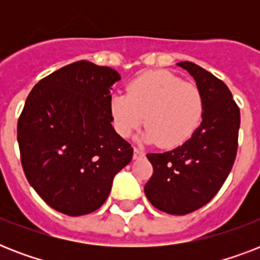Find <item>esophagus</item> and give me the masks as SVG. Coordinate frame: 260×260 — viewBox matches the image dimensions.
Listing matches in <instances>:
<instances>
[{
  "mask_svg": "<svg viewBox=\"0 0 260 260\" xmlns=\"http://www.w3.org/2000/svg\"><path fill=\"white\" fill-rule=\"evenodd\" d=\"M144 156V152L142 150H139L138 147H134V158L135 159H139V158H143Z\"/></svg>",
  "mask_w": 260,
  "mask_h": 260,
  "instance_id": "34e87169",
  "label": "esophagus"
}]
</instances>
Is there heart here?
Wrapping results in <instances>:
<instances>
[{
    "label": "heart",
    "instance_id": "1",
    "mask_svg": "<svg viewBox=\"0 0 260 260\" xmlns=\"http://www.w3.org/2000/svg\"><path fill=\"white\" fill-rule=\"evenodd\" d=\"M114 129L128 138L144 124L143 139L162 147H175L186 142L197 129L204 113L200 87L183 82L166 70L144 73L126 86V94L112 95L109 104Z\"/></svg>",
    "mask_w": 260,
    "mask_h": 260
}]
</instances>
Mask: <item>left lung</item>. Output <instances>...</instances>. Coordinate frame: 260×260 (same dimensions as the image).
I'll return each mask as SVG.
<instances>
[{"mask_svg": "<svg viewBox=\"0 0 260 260\" xmlns=\"http://www.w3.org/2000/svg\"><path fill=\"white\" fill-rule=\"evenodd\" d=\"M204 98L201 125L182 146L147 154L154 173L144 186L148 201L169 214L191 213L221 189L238 152L240 109L221 79L193 62H179Z\"/></svg>", "mask_w": 260, "mask_h": 260, "instance_id": "1", "label": "left lung"}]
</instances>
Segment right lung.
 Instances as JSON below:
<instances>
[{"mask_svg":"<svg viewBox=\"0 0 260 260\" xmlns=\"http://www.w3.org/2000/svg\"><path fill=\"white\" fill-rule=\"evenodd\" d=\"M116 70L79 60L40 79L17 122L22 170L36 193L67 216L106 201L114 175L134 148L112 126L110 89Z\"/></svg>","mask_w":260,"mask_h":260,"instance_id":"obj_1","label":"right lung"}]
</instances>
